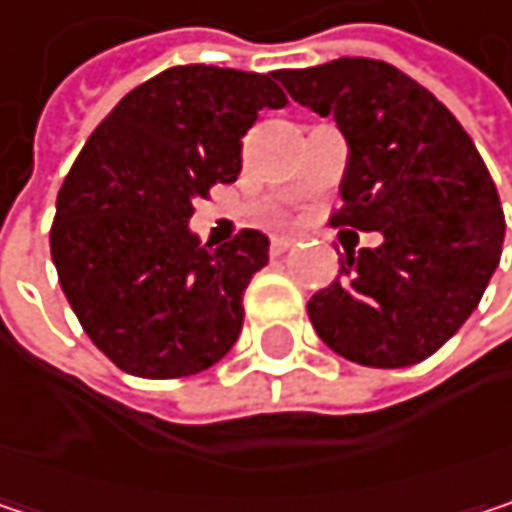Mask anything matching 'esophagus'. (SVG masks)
<instances>
[{
	"mask_svg": "<svg viewBox=\"0 0 512 512\" xmlns=\"http://www.w3.org/2000/svg\"><path fill=\"white\" fill-rule=\"evenodd\" d=\"M293 243H296L293 237H272V252H275V255H281V252H287Z\"/></svg>",
	"mask_w": 512,
	"mask_h": 512,
	"instance_id": "esophagus-1",
	"label": "esophagus"
}]
</instances>
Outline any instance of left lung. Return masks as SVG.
<instances>
[{"label": "left lung", "instance_id": "1", "mask_svg": "<svg viewBox=\"0 0 512 512\" xmlns=\"http://www.w3.org/2000/svg\"><path fill=\"white\" fill-rule=\"evenodd\" d=\"M278 76L347 139L332 225L382 234L308 299L317 335L364 367L424 361L457 335L501 260L504 213L483 159L448 106L388 61L335 58Z\"/></svg>", "mask_w": 512, "mask_h": 512}]
</instances>
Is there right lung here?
<instances>
[{
  "instance_id": "obj_1",
  "label": "right lung",
  "mask_w": 512,
  "mask_h": 512,
  "mask_svg": "<svg viewBox=\"0 0 512 512\" xmlns=\"http://www.w3.org/2000/svg\"><path fill=\"white\" fill-rule=\"evenodd\" d=\"M278 73L186 64L133 88L91 133L55 201L52 263L85 335L145 379L201 373L237 344L243 293L269 260L260 231L213 249L189 228L213 183H234Z\"/></svg>"
}]
</instances>
